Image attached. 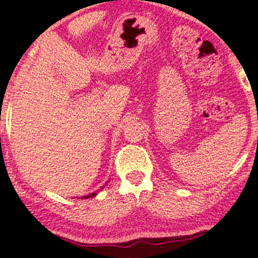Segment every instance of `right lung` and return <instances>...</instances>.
Instances as JSON below:
<instances>
[{
	"label": "right lung",
	"mask_w": 258,
	"mask_h": 258,
	"mask_svg": "<svg viewBox=\"0 0 258 258\" xmlns=\"http://www.w3.org/2000/svg\"><path fill=\"white\" fill-rule=\"evenodd\" d=\"M104 186H102V188H100V190H102V189L104 188ZM96 195H97V191H94V193H91V194L86 195V197H82V199H87V198H93V197H96Z\"/></svg>",
	"instance_id": "add662e5"
}]
</instances>
